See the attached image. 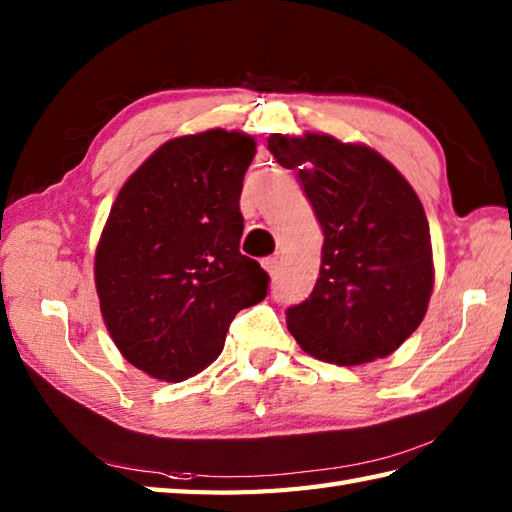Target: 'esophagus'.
Instances as JSON below:
<instances>
[{
  "mask_svg": "<svg viewBox=\"0 0 512 512\" xmlns=\"http://www.w3.org/2000/svg\"><path fill=\"white\" fill-rule=\"evenodd\" d=\"M262 264H264V268H266V270H268V273H270V275H273V277H275V275L279 273V262H277V257H266Z\"/></svg>",
  "mask_w": 512,
  "mask_h": 512,
  "instance_id": "34e87169",
  "label": "esophagus"
}]
</instances>
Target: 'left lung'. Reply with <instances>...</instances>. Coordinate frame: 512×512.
<instances>
[{
    "mask_svg": "<svg viewBox=\"0 0 512 512\" xmlns=\"http://www.w3.org/2000/svg\"><path fill=\"white\" fill-rule=\"evenodd\" d=\"M268 151L295 169L323 228L310 297L286 310L310 356L361 365L418 328L433 290L429 222L411 184L374 149L325 134H273Z\"/></svg>",
    "mask_w": 512,
    "mask_h": 512,
    "instance_id": "8db88e82",
    "label": "left lung"
}]
</instances>
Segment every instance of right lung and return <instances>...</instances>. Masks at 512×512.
Segmentation results:
<instances>
[{"instance_id": "add662e5", "label": "right lung", "mask_w": 512, "mask_h": 512, "mask_svg": "<svg viewBox=\"0 0 512 512\" xmlns=\"http://www.w3.org/2000/svg\"><path fill=\"white\" fill-rule=\"evenodd\" d=\"M255 140L224 129L154 151L112 206L94 259L96 292L118 350L180 383L220 356L235 314L268 295V273L239 253V213Z\"/></svg>"}]
</instances>
